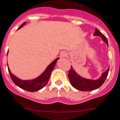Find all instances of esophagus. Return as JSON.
<instances>
[{"label": "esophagus", "instance_id": "34e87169", "mask_svg": "<svg viewBox=\"0 0 120 120\" xmlns=\"http://www.w3.org/2000/svg\"><path fill=\"white\" fill-rule=\"evenodd\" d=\"M67 56H68V54H67L66 52H64V51H63V52H60V57H66Z\"/></svg>", "mask_w": 120, "mask_h": 120}]
</instances>
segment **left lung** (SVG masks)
I'll return each instance as SVG.
<instances>
[{
	"label": "left lung",
	"mask_w": 120,
	"mask_h": 120,
	"mask_svg": "<svg viewBox=\"0 0 120 120\" xmlns=\"http://www.w3.org/2000/svg\"><path fill=\"white\" fill-rule=\"evenodd\" d=\"M94 36H98L102 38L103 41L106 42V44L108 46V40L106 38L98 29H96L95 30ZM109 70V68H108V69L102 73V76L96 80H91V79L84 78L78 75L71 66V68L68 73V77L69 79L71 85L76 89L82 91H92V90L98 89L100 86H102V84L104 83L106 79L107 78Z\"/></svg>",
	"instance_id": "8db88e82"
}]
</instances>
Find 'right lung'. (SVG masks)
Returning a JSON list of instances; mask_svg holds the SVG:
<instances>
[{"instance_id":"add662e5","label":"right lung","mask_w":120,"mask_h":120,"mask_svg":"<svg viewBox=\"0 0 120 120\" xmlns=\"http://www.w3.org/2000/svg\"><path fill=\"white\" fill-rule=\"evenodd\" d=\"M26 22H24L20 26V27L18 29L22 27ZM59 58H57L52 61L49 66L47 68L45 71L42 73L41 75L39 76L38 77L36 78V79H32V80H21L20 79L18 78L15 76L13 75L11 72L8 68V72L10 75L11 78L12 80L16 86L19 87L22 89L26 90L27 91H30V92H34L37 91L39 90L42 89L43 87H45L48 83V80H49L50 75L51 74L52 70L54 68L55 65H56L57 61Z\"/></svg>"}]
</instances>
